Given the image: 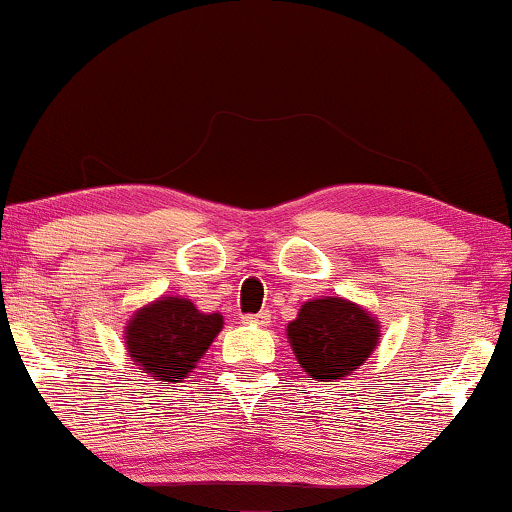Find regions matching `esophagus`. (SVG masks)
Masks as SVG:
<instances>
[{
	"label": "esophagus",
	"mask_w": 512,
	"mask_h": 512,
	"mask_svg": "<svg viewBox=\"0 0 512 512\" xmlns=\"http://www.w3.org/2000/svg\"><path fill=\"white\" fill-rule=\"evenodd\" d=\"M270 322V313L268 310H261L256 315H244V324H256V327H265Z\"/></svg>",
	"instance_id": "obj_1"
}]
</instances>
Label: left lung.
Masks as SVG:
<instances>
[{"label": "left lung", "instance_id": "8db88e82", "mask_svg": "<svg viewBox=\"0 0 512 512\" xmlns=\"http://www.w3.org/2000/svg\"><path fill=\"white\" fill-rule=\"evenodd\" d=\"M378 336L381 327L374 317L341 296L303 303L287 327L298 364L317 381H338L360 369L374 353Z\"/></svg>", "mask_w": 512, "mask_h": 512}]
</instances>
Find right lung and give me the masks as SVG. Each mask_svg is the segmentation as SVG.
Returning <instances> with one entry per match:
<instances>
[{
	"label": "right lung",
	"instance_id": "add662e5",
	"mask_svg": "<svg viewBox=\"0 0 512 512\" xmlns=\"http://www.w3.org/2000/svg\"><path fill=\"white\" fill-rule=\"evenodd\" d=\"M221 329L223 315L199 313L190 298L162 296L136 310L126 324V353L143 374L181 383Z\"/></svg>",
	"mask_w": 512,
	"mask_h": 512
}]
</instances>
